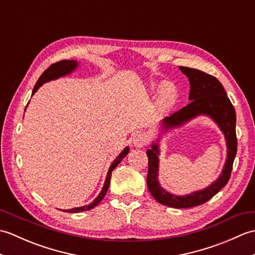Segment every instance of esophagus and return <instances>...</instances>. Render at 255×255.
Masks as SVG:
<instances>
[{
  "instance_id": "1",
  "label": "esophagus",
  "mask_w": 255,
  "mask_h": 255,
  "mask_svg": "<svg viewBox=\"0 0 255 255\" xmlns=\"http://www.w3.org/2000/svg\"><path fill=\"white\" fill-rule=\"evenodd\" d=\"M149 141V136L147 133L141 132V133H137L136 136L133 137V145L136 148H142Z\"/></svg>"
}]
</instances>
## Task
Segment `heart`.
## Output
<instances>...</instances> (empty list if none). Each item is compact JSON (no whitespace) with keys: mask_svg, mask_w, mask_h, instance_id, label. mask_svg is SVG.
<instances>
[{"mask_svg":"<svg viewBox=\"0 0 255 255\" xmlns=\"http://www.w3.org/2000/svg\"><path fill=\"white\" fill-rule=\"evenodd\" d=\"M173 97H174V90H173V84L170 82H166L163 84L161 89V99L163 102L169 103L173 101Z\"/></svg>","mask_w":255,"mask_h":255,"instance_id":"1","label":"heart"}]
</instances>
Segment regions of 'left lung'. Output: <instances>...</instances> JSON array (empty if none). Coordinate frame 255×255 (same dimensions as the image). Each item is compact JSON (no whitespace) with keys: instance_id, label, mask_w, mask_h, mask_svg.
I'll return each instance as SVG.
<instances>
[{"instance_id":"1","label":"left lung","mask_w":255,"mask_h":255,"mask_svg":"<svg viewBox=\"0 0 255 255\" xmlns=\"http://www.w3.org/2000/svg\"><path fill=\"white\" fill-rule=\"evenodd\" d=\"M189 81V104L162 119L159 124V133L147 150L149 169L147 184L153 198L162 205L174 208H188L202 205L214 197L227 185L232 171V164L237 154L236 111L227 96L223 84L215 77L200 70L178 67ZM199 116L210 118L223 132L227 147V159L222 174L216 181L203 190L185 195H175L167 192L158 182L159 141L163 134L180 128Z\"/></svg>"}]
</instances>
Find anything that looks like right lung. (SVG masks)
Returning a JSON list of instances; mask_svg holds the SVG:
<instances>
[{
    "label": "right lung",
    "mask_w": 255,
    "mask_h": 255,
    "mask_svg": "<svg viewBox=\"0 0 255 255\" xmlns=\"http://www.w3.org/2000/svg\"><path fill=\"white\" fill-rule=\"evenodd\" d=\"M80 66V63L78 61L75 60H62V61H59L57 63H53L51 64V66L48 68L46 71L42 73L40 75V78L38 79L37 83L35 85L34 90H32V93H31V96L34 95L36 92L38 91V89L40 88L41 85H44L45 83L47 82H50V81H53V80H57L59 78H63L66 77V75H69L71 74L72 72L77 71L78 68ZM29 104V102H28ZM28 104H27V106H28ZM26 106V108H27ZM25 108V111H26ZM129 153V147L127 145V147H125V149L122 151L121 153L118 154L117 158L113 161V163L111 164L110 169H108V172H107V175H106V178H105V182H104V185H103L102 187V191L100 192V194L97 195V196L95 197V199L93 200V202L90 203L89 205H84V206H81V207H74V208H71V209H60L62 211H64V213H71V214H74V213H81V211H86V210H90L92 208H94L95 206L99 205V203L101 202V200L104 198V196L106 195L107 191H108V187H110V183H111V177H112V172L114 171V169L121 163L122 160L126 156L127 154Z\"/></svg>",
    "instance_id": "1"
}]
</instances>
